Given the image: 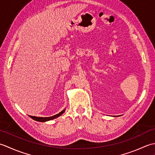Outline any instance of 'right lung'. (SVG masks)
<instances>
[{
  "mask_svg": "<svg viewBox=\"0 0 155 155\" xmlns=\"http://www.w3.org/2000/svg\"><path fill=\"white\" fill-rule=\"evenodd\" d=\"M64 110H63L62 111H61V113H59L58 114L54 115V116L52 117H34V116H30L31 118H32V119H34L37 121H39V122H45V121H48V120H50L52 119H54V118H56L58 117L59 116H61V114H62L64 113Z\"/></svg>",
  "mask_w": 155,
  "mask_h": 155,
  "instance_id": "add662e5",
  "label": "right lung"
}]
</instances>
